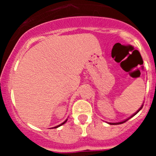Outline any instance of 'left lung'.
Segmentation results:
<instances>
[{"instance_id": "8db88e82", "label": "left lung", "mask_w": 156, "mask_h": 156, "mask_svg": "<svg viewBox=\"0 0 156 156\" xmlns=\"http://www.w3.org/2000/svg\"><path fill=\"white\" fill-rule=\"evenodd\" d=\"M143 106H144V105H142V106H141V107H140V108H139V109H138V110H137V111H136V112H135V113H134V114H133V115H131V116H130V118H128V119H125V121H123V122H116V123H108V124H109V125H120V124H123V123H125V122H127V120H128V119H130V118H132V117H133V116H134V115H136V113H138V112H140V110H141V108H143Z\"/></svg>"}]
</instances>
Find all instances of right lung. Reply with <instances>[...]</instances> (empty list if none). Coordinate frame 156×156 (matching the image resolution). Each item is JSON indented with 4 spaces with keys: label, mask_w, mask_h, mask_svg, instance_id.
Returning <instances> with one entry per match:
<instances>
[{
    "label": "right lung",
    "mask_w": 156,
    "mask_h": 156,
    "mask_svg": "<svg viewBox=\"0 0 156 156\" xmlns=\"http://www.w3.org/2000/svg\"><path fill=\"white\" fill-rule=\"evenodd\" d=\"M67 120H68V119H66V121H65V122H62V124H60V125H57V126L54 127H53V128H57V127H59V126H61V125H64V124H65V123H66V122H67Z\"/></svg>",
    "instance_id": "add662e5"
}]
</instances>
